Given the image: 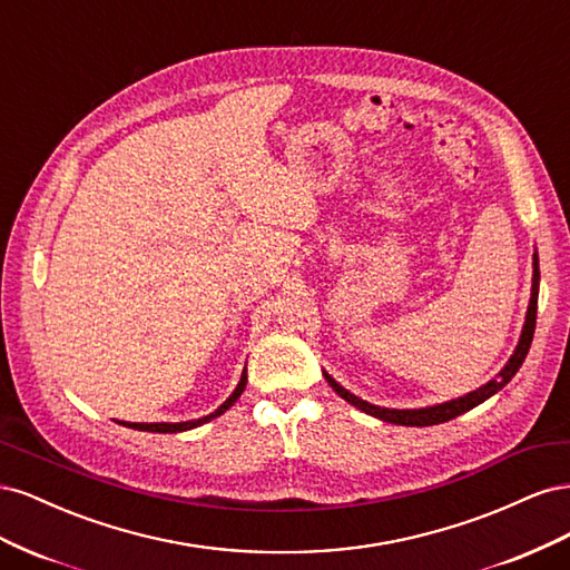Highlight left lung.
<instances>
[{
  "instance_id": "left-lung-1",
  "label": "left lung",
  "mask_w": 570,
  "mask_h": 570,
  "mask_svg": "<svg viewBox=\"0 0 570 570\" xmlns=\"http://www.w3.org/2000/svg\"><path fill=\"white\" fill-rule=\"evenodd\" d=\"M538 292H540V264H538V252H534L532 254V292H530V304H528V314H525V323H523L519 344H515V350H513L511 358L507 361V366L499 371L494 381H490L488 385H482V387H478L469 394L459 396V400L435 404V406H425V409H385V406L368 404V402L361 400V396L352 394L350 390H344L335 381V377H331L327 373H323L325 381L342 396L344 402H350L352 406L368 413V416H375V419L394 423V425H419V428H423V425H438V423H444V421H452V419L461 416V413L471 411L473 406L490 400V396L502 390L523 366V361H525L528 350H530L532 335H534V321H538Z\"/></svg>"
}]
</instances>
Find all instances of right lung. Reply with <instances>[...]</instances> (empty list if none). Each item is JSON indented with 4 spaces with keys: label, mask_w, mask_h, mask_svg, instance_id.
Instances as JSON below:
<instances>
[{
    "label": "right lung",
    "mask_w": 570,
    "mask_h": 570,
    "mask_svg": "<svg viewBox=\"0 0 570 570\" xmlns=\"http://www.w3.org/2000/svg\"><path fill=\"white\" fill-rule=\"evenodd\" d=\"M245 385H247V368L243 371V377H239V383H237V387L233 390V394L228 396V400L223 402L214 413H209V416L197 419V421H185V423H126V421H120V425H128L132 430H147V433H183V430H193V428H197V425H202L206 421L220 416V413H226L237 402V396L245 392Z\"/></svg>",
    "instance_id": "add662e5"
}]
</instances>
